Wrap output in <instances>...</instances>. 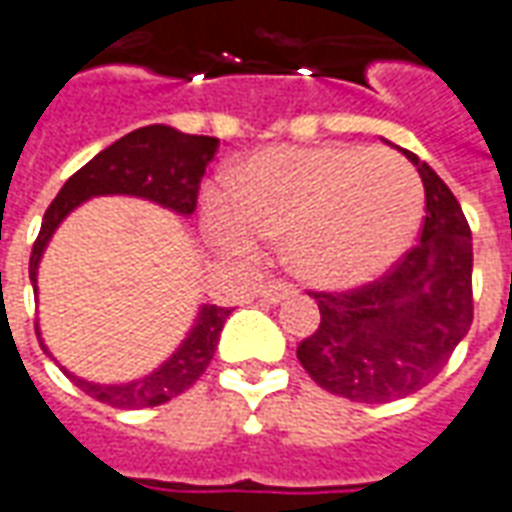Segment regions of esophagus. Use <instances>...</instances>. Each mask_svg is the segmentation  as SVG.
I'll return each instance as SVG.
<instances>
[{
    "label": "esophagus",
    "instance_id": "1",
    "mask_svg": "<svg viewBox=\"0 0 512 512\" xmlns=\"http://www.w3.org/2000/svg\"><path fill=\"white\" fill-rule=\"evenodd\" d=\"M290 295H295V290H292L290 284H284V281H264L262 287H259V298L264 303H281Z\"/></svg>",
    "mask_w": 512,
    "mask_h": 512
}]
</instances>
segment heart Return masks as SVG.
Wrapping results in <instances>:
<instances>
[{"label":"heart","mask_w":512,"mask_h":512,"mask_svg":"<svg viewBox=\"0 0 512 512\" xmlns=\"http://www.w3.org/2000/svg\"><path fill=\"white\" fill-rule=\"evenodd\" d=\"M424 186L401 155L351 144L267 147L228 175L206 222L217 242L253 250L281 239L284 262L317 290H354L407 253Z\"/></svg>","instance_id":"heart-1"}]
</instances>
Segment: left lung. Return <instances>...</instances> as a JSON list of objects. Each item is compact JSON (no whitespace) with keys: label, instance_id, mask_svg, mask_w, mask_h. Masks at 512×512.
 Returning <instances> with one entry per match:
<instances>
[{"label":"left lung","instance_id":"left-lung-1","mask_svg":"<svg viewBox=\"0 0 512 512\" xmlns=\"http://www.w3.org/2000/svg\"><path fill=\"white\" fill-rule=\"evenodd\" d=\"M424 181L421 242L373 284L315 292L320 326L298 345L306 373L334 396L384 404L421 390L446 368L471 320V228L438 172L404 150Z\"/></svg>","mask_w":512,"mask_h":512}]
</instances>
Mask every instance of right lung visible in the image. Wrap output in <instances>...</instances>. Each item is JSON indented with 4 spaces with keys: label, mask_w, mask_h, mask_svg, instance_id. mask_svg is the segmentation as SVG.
<instances>
[{
    "label": "right lung",
    "mask_w": 512,
    "mask_h": 512,
    "mask_svg": "<svg viewBox=\"0 0 512 512\" xmlns=\"http://www.w3.org/2000/svg\"><path fill=\"white\" fill-rule=\"evenodd\" d=\"M217 147H220V139H214V136H189V133H181L169 125H147V128L122 136L119 142L94 155L86 167L77 169L72 178L63 183V189L44 214L41 231H38V239L33 245V256H30L33 290L38 292V264H41V256H44L52 234L80 203H86L91 197H144V200L158 203V206L175 211L181 217H192L197 206L200 178L206 175V167L217 153ZM228 315H231V309L203 303L195 317V326L183 337L181 345L172 351V357L142 379L122 384H100L80 379L66 368H63V373L83 393L97 398L102 404H111V407L142 410V407L167 404L169 398L181 396L183 390H189L200 379V373L209 368ZM35 334L41 340L38 326H35ZM41 348L49 354L44 340H41Z\"/></svg>",
    "instance_id": "1"
}]
</instances>
